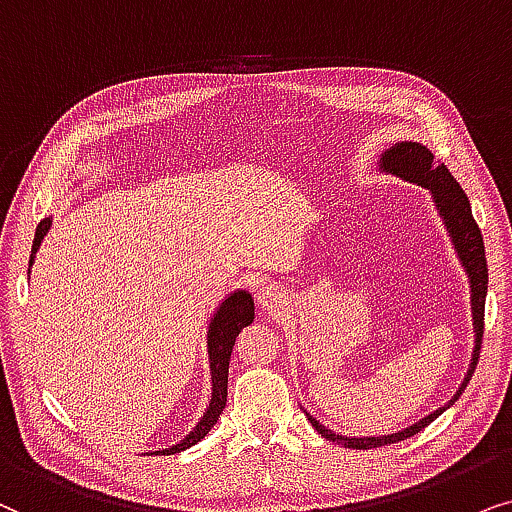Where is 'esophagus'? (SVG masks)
<instances>
[{
	"mask_svg": "<svg viewBox=\"0 0 512 512\" xmlns=\"http://www.w3.org/2000/svg\"><path fill=\"white\" fill-rule=\"evenodd\" d=\"M257 304H260L262 311H276L281 309V306L285 304V295L283 290L278 288V285H264V288H260V292H257Z\"/></svg>",
	"mask_w": 512,
	"mask_h": 512,
	"instance_id": "obj_1",
	"label": "esophagus"
}]
</instances>
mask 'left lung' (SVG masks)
I'll list each match as a JSON object with an SVG mask.
<instances>
[{"mask_svg": "<svg viewBox=\"0 0 512 512\" xmlns=\"http://www.w3.org/2000/svg\"><path fill=\"white\" fill-rule=\"evenodd\" d=\"M379 168L384 173H391L395 177H403L407 182H414V185L424 187L431 192L435 208L442 217V224H445L449 238H452V245L456 250V257H459L463 271L468 276L470 285V309H473V332H475V349L473 358H470L468 372L463 377L459 391L454 393V398L449 400L445 407H438V410L428 414V417L419 419L417 424L403 428V431L391 433V435H379V438H346V435H339L323 424H318L316 419L306 412L311 426L323 435L325 440L339 442V445L349 449H372V447H384L393 445V442H400L405 438H412L417 435L421 428H426L433 419H438L442 412L447 410L449 405H454L463 393V388L468 386L470 377H473L475 365H478L480 358V344H482V332H485V297H487V257H485V243H482V234L478 222L473 220V210H470L468 196L463 194L459 182L454 180L452 173H449L445 163L440 166H433V154L431 149L421 145V142H395L391 149H386L379 159Z\"/></svg>", "mask_w": 512, "mask_h": 512, "instance_id": "8db88e82", "label": "left lung"}]
</instances>
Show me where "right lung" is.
<instances>
[{"label":"right lung","mask_w":512,"mask_h":512,"mask_svg":"<svg viewBox=\"0 0 512 512\" xmlns=\"http://www.w3.org/2000/svg\"><path fill=\"white\" fill-rule=\"evenodd\" d=\"M51 229V217L39 222L37 231H34V241H32V255H30V267L34 264V255H37L39 245H42L44 236L49 234ZM30 274V269H27ZM255 318V302H252V295L245 290H236L224 299V302L217 306L213 318L208 323V363H210V384H213V393H210V403L203 412V417L199 424H196L192 431H189L185 438H182L177 445L168 447V449H159L161 456L168 454H177L185 452L196 442H201L206 435L210 433V428L217 424L220 414L227 405V379H229V358H231V349H234V342L238 337V332L243 327H248Z\"/></svg>","instance_id":"right-lung-1"}]
</instances>
